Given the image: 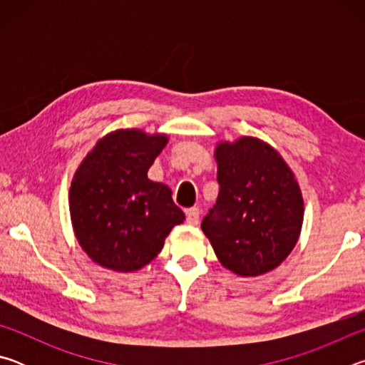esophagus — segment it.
<instances>
[{"label": "esophagus", "mask_w": 365, "mask_h": 365, "mask_svg": "<svg viewBox=\"0 0 365 365\" xmlns=\"http://www.w3.org/2000/svg\"><path fill=\"white\" fill-rule=\"evenodd\" d=\"M200 209L197 207H191L187 211V222L190 225H197V222H200Z\"/></svg>", "instance_id": "1"}]
</instances>
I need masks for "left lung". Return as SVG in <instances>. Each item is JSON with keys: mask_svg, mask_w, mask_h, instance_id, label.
Here are the masks:
<instances>
[{"mask_svg": "<svg viewBox=\"0 0 365 365\" xmlns=\"http://www.w3.org/2000/svg\"><path fill=\"white\" fill-rule=\"evenodd\" d=\"M214 156L220 190L202 232L225 269L240 277L267 274L293 251L304 219L293 170L255 137L220 141Z\"/></svg>", "mask_w": 365, "mask_h": 365, "instance_id": "obj_1", "label": "left lung"}]
</instances>
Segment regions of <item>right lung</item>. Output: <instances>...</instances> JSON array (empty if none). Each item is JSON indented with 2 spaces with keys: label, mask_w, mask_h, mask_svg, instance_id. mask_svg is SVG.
<instances>
[{
  "label": "right lung",
  "mask_w": 365,
  "mask_h": 365,
  "mask_svg": "<svg viewBox=\"0 0 365 365\" xmlns=\"http://www.w3.org/2000/svg\"><path fill=\"white\" fill-rule=\"evenodd\" d=\"M168 135L120 128L103 137L72 178L73 233L91 261L115 272H135L156 257L185 214L168 185L148 170Z\"/></svg>",
  "instance_id": "right-lung-1"
}]
</instances>
